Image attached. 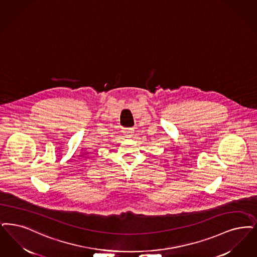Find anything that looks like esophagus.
I'll use <instances>...</instances> for the list:
<instances>
[{
  "label": "esophagus",
  "instance_id": "esophagus-1",
  "mask_svg": "<svg viewBox=\"0 0 257 257\" xmlns=\"http://www.w3.org/2000/svg\"><path fill=\"white\" fill-rule=\"evenodd\" d=\"M123 132L126 136L131 137L134 133V128H125L123 130Z\"/></svg>",
  "mask_w": 257,
  "mask_h": 257
}]
</instances>
